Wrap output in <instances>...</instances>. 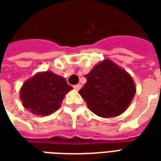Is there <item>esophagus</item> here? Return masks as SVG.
Segmentation results:
<instances>
[{"label":"esophagus","instance_id":"1","mask_svg":"<svg viewBox=\"0 0 161 161\" xmlns=\"http://www.w3.org/2000/svg\"><path fill=\"white\" fill-rule=\"evenodd\" d=\"M81 87H82V85H81L80 84H76V85H74L73 88L76 90V91H79L81 89Z\"/></svg>","mask_w":161,"mask_h":161}]
</instances>
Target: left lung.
<instances>
[{
	"mask_svg": "<svg viewBox=\"0 0 161 161\" xmlns=\"http://www.w3.org/2000/svg\"><path fill=\"white\" fill-rule=\"evenodd\" d=\"M85 77L87 82L79 94L88 108L103 118L121 115L136 92L131 76L110 59L97 64Z\"/></svg>",
	"mask_w": 161,
	"mask_h": 161,
	"instance_id": "left-lung-1",
	"label": "left lung"
}]
</instances>
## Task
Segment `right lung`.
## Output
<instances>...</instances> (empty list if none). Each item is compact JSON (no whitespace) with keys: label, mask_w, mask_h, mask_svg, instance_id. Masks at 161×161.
I'll return each mask as SVG.
<instances>
[{"label":"right lung","mask_w":161,"mask_h":161,"mask_svg":"<svg viewBox=\"0 0 161 161\" xmlns=\"http://www.w3.org/2000/svg\"><path fill=\"white\" fill-rule=\"evenodd\" d=\"M72 90L65 78L52 71H41L26 80L20 88L23 107L34 115H49L61 106L65 94Z\"/></svg>","instance_id":"1"}]
</instances>
